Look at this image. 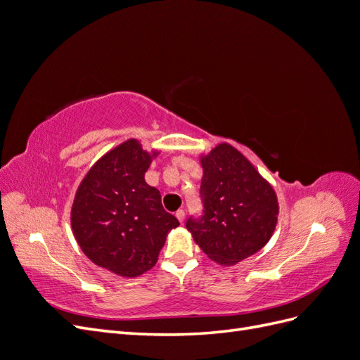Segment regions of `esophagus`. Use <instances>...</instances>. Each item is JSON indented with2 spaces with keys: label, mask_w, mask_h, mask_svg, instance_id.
<instances>
[{
  "label": "esophagus",
  "mask_w": 360,
  "mask_h": 360,
  "mask_svg": "<svg viewBox=\"0 0 360 360\" xmlns=\"http://www.w3.org/2000/svg\"><path fill=\"white\" fill-rule=\"evenodd\" d=\"M176 216H177V219L183 224V221H184V210H181V209L177 210V212H176Z\"/></svg>",
  "instance_id": "obj_1"
}]
</instances>
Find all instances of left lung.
Masks as SVG:
<instances>
[{
	"mask_svg": "<svg viewBox=\"0 0 360 360\" xmlns=\"http://www.w3.org/2000/svg\"><path fill=\"white\" fill-rule=\"evenodd\" d=\"M204 214L189 217L188 231L219 266H234L263 249L278 224L274 186L240 151L228 143L200 156Z\"/></svg>",
	"mask_w": 360,
	"mask_h": 360,
	"instance_id": "obj_1",
	"label": "left lung"
}]
</instances>
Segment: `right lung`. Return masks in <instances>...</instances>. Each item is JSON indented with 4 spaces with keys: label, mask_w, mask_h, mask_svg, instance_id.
I'll return each instance as SVG.
<instances>
[{
    "label": "right lung",
    "mask_w": 360,
    "mask_h": 360,
    "mask_svg": "<svg viewBox=\"0 0 360 360\" xmlns=\"http://www.w3.org/2000/svg\"><path fill=\"white\" fill-rule=\"evenodd\" d=\"M158 155L130 138L97 160L75 193L76 242L96 266L118 276L136 278L153 267L168 233L180 225L144 179Z\"/></svg>",
    "instance_id": "1"
}]
</instances>
